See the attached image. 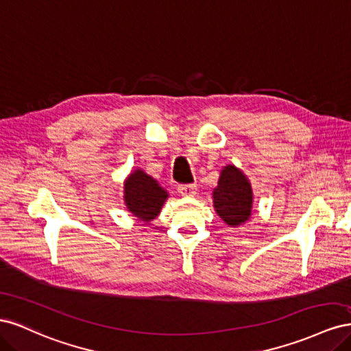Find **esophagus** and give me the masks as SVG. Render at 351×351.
I'll use <instances>...</instances> for the list:
<instances>
[{"instance_id":"obj_1","label":"esophagus","mask_w":351,"mask_h":351,"mask_svg":"<svg viewBox=\"0 0 351 351\" xmlns=\"http://www.w3.org/2000/svg\"><path fill=\"white\" fill-rule=\"evenodd\" d=\"M196 192H197V187L195 184L178 186V193L184 197H195Z\"/></svg>"}]
</instances>
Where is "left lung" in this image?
<instances>
[{
	"label": "left lung",
	"mask_w": 351,
	"mask_h": 351,
	"mask_svg": "<svg viewBox=\"0 0 351 351\" xmlns=\"http://www.w3.org/2000/svg\"><path fill=\"white\" fill-rule=\"evenodd\" d=\"M218 217L228 227H240L250 219L253 190L247 176L236 165L228 164L221 169L218 184L212 192Z\"/></svg>",
	"instance_id": "8db88e82"
}]
</instances>
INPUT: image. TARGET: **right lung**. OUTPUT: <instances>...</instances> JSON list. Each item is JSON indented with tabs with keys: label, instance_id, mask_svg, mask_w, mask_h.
I'll use <instances>...</instances> for the list:
<instances>
[{
	"label": "right lung",
	"instance_id": "1",
	"mask_svg": "<svg viewBox=\"0 0 351 351\" xmlns=\"http://www.w3.org/2000/svg\"><path fill=\"white\" fill-rule=\"evenodd\" d=\"M123 197L127 210L146 226L159 215L169 195L154 177L136 168L124 180Z\"/></svg>",
	"mask_w": 351,
	"mask_h": 351
}]
</instances>
